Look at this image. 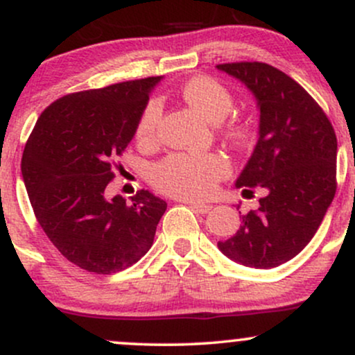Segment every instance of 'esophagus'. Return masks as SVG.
Returning <instances> with one entry per match:
<instances>
[{"instance_id":"1","label":"esophagus","mask_w":355,"mask_h":355,"mask_svg":"<svg viewBox=\"0 0 355 355\" xmlns=\"http://www.w3.org/2000/svg\"><path fill=\"white\" fill-rule=\"evenodd\" d=\"M189 203V207L193 211H197V214H207V211L211 210V205L209 203H198V202H187Z\"/></svg>"}]
</instances>
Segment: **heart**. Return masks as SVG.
Returning a JSON list of instances; mask_svg holds the SVG:
<instances>
[{"mask_svg":"<svg viewBox=\"0 0 355 355\" xmlns=\"http://www.w3.org/2000/svg\"><path fill=\"white\" fill-rule=\"evenodd\" d=\"M182 98L205 120L218 123L234 108L230 92L218 81L198 76L187 81L182 88ZM162 116V105L150 100L138 116L135 137L141 144H148L157 135ZM229 162L218 153H172L150 170V182L158 190L173 197L203 198L217 189V182L229 173Z\"/></svg>","mask_w":355,"mask_h":355,"instance_id":"obj_1","label":"heart"}]
</instances>
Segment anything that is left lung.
<instances>
[{"label": "left lung", "mask_w": 355, "mask_h": 355, "mask_svg": "<svg viewBox=\"0 0 355 355\" xmlns=\"http://www.w3.org/2000/svg\"><path fill=\"white\" fill-rule=\"evenodd\" d=\"M217 70L242 81L260 113L257 145L235 187L243 195L266 190L259 209L242 215L235 235L217 245L240 266L279 267L311 242L334 200L336 132L315 100L270 64L243 61Z\"/></svg>", "instance_id": "left-lung-1"}]
</instances>
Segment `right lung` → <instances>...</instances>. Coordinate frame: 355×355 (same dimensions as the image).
Instances as JSON below:
<instances>
[{
	"instance_id": "right-lung-1",
	"label": "right lung",
	"mask_w": 355,
	"mask_h": 355,
	"mask_svg": "<svg viewBox=\"0 0 355 355\" xmlns=\"http://www.w3.org/2000/svg\"><path fill=\"white\" fill-rule=\"evenodd\" d=\"M162 76L71 93L36 121L21 158L28 197L64 259L95 274L133 266L152 247L166 202L140 190L108 197L112 162L135 137L141 110Z\"/></svg>"
}]
</instances>
